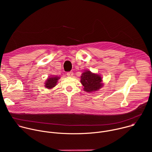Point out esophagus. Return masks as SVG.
I'll return each instance as SVG.
<instances>
[{
	"label": "esophagus",
	"mask_w": 152,
	"mask_h": 152,
	"mask_svg": "<svg viewBox=\"0 0 152 152\" xmlns=\"http://www.w3.org/2000/svg\"><path fill=\"white\" fill-rule=\"evenodd\" d=\"M67 75L69 77H72L73 75V72H67Z\"/></svg>",
	"instance_id": "esophagus-1"
}]
</instances>
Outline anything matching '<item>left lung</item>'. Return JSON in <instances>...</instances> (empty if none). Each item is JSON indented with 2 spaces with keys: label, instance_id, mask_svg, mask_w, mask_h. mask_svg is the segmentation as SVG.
<instances>
[{
  "label": "left lung",
  "instance_id": "left-lung-1",
  "mask_svg": "<svg viewBox=\"0 0 152 152\" xmlns=\"http://www.w3.org/2000/svg\"><path fill=\"white\" fill-rule=\"evenodd\" d=\"M102 79L99 75L90 71L84 72L80 76V82L83 86V90L86 92H93L99 90L103 86Z\"/></svg>",
  "mask_w": 152,
  "mask_h": 152
}]
</instances>
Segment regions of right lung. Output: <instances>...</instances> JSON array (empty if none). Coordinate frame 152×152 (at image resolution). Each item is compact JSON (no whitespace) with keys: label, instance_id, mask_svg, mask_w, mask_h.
Returning a JSON list of instances; mask_svg holds the SVG:
<instances>
[{"label":"right lung","instance_id":"add662e5","mask_svg":"<svg viewBox=\"0 0 152 152\" xmlns=\"http://www.w3.org/2000/svg\"><path fill=\"white\" fill-rule=\"evenodd\" d=\"M59 79L58 76H52L49 77L45 83V87H46L48 89H51L54 86H55L58 80Z\"/></svg>","mask_w":152,"mask_h":152}]
</instances>
